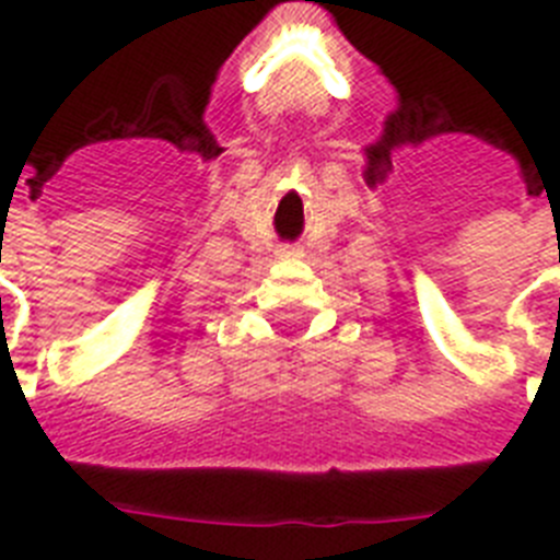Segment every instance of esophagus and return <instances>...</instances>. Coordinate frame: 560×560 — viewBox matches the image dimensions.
<instances>
[{"instance_id":"1","label":"esophagus","mask_w":560,"mask_h":560,"mask_svg":"<svg viewBox=\"0 0 560 560\" xmlns=\"http://www.w3.org/2000/svg\"><path fill=\"white\" fill-rule=\"evenodd\" d=\"M283 255H300V246H283Z\"/></svg>"}]
</instances>
